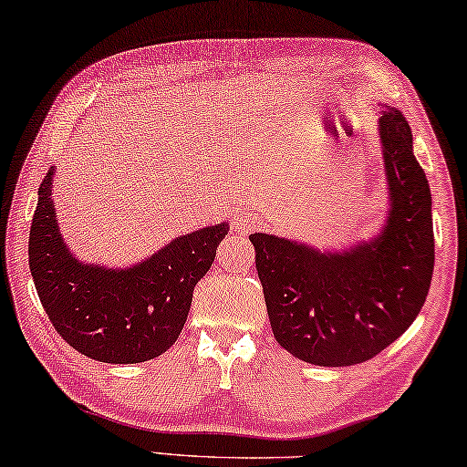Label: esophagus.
<instances>
[{
    "instance_id": "obj_1",
    "label": "esophagus",
    "mask_w": 467,
    "mask_h": 467,
    "mask_svg": "<svg viewBox=\"0 0 467 467\" xmlns=\"http://www.w3.org/2000/svg\"><path fill=\"white\" fill-rule=\"evenodd\" d=\"M232 225L235 229H248L252 225V219L248 215H234L232 217Z\"/></svg>"
}]
</instances>
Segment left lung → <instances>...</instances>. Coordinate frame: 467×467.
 Returning <instances> with one entry per match:
<instances>
[{
	"instance_id": "obj_1",
	"label": "left lung",
	"mask_w": 467,
	"mask_h": 467,
	"mask_svg": "<svg viewBox=\"0 0 467 467\" xmlns=\"http://www.w3.org/2000/svg\"><path fill=\"white\" fill-rule=\"evenodd\" d=\"M379 134L389 190V215L379 235L343 252L250 235L275 339L308 364L370 360L408 331L431 289V186L400 109L387 105Z\"/></svg>"
}]
</instances>
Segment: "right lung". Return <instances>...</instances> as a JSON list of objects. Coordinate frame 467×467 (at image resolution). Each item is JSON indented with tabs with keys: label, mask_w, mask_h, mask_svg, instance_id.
Instances as JSON below:
<instances>
[{
	"label": "right lung",
	"mask_w": 467,
	"mask_h": 467,
	"mask_svg": "<svg viewBox=\"0 0 467 467\" xmlns=\"http://www.w3.org/2000/svg\"><path fill=\"white\" fill-rule=\"evenodd\" d=\"M53 173L39 186L28 235V266L45 312L61 339L107 364L147 362L180 337L198 281L215 261L227 223L196 229L130 269L84 265L61 238Z\"/></svg>",
	"instance_id": "obj_1"
}]
</instances>
